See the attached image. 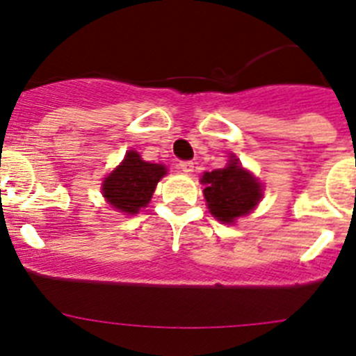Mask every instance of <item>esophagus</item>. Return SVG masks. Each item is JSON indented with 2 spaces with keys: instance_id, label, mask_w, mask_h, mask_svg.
I'll list each match as a JSON object with an SVG mask.
<instances>
[{
  "instance_id": "obj_1",
  "label": "esophagus",
  "mask_w": 356,
  "mask_h": 356,
  "mask_svg": "<svg viewBox=\"0 0 356 356\" xmlns=\"http://www.w3.org/2000/svg\"><path fill=\"white\" fill-rule=\"evenodd\" d=\"M178 169H180L181 172H187V175H191V172L194 171V162H191V160H184V162L178 163Z\"/></svg>"
}]
</instances>
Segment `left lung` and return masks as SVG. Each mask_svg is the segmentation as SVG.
Here are the masks:
<instances>
[{"label":"left lung","instance_id":"8db88e82","mask_svg":"<svg viewBox=\"0 0 356 356\" xmlns=\"http://www.w3.org/2000/svg\"><path fill=\"white\" fill-rule=\"evenodd\" d=\"M201 184L205 185L203 194L210 213L226 225H234L235 219L250 213L262 197L260 181L235 156H229L226 168L205 172Z\"/></svg>","mask_w":356,"mask_h":356}]
</instances>
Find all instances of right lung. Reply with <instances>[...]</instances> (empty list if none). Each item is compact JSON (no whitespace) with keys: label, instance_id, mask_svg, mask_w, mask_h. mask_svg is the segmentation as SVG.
<instances>
[{"label":"right lung","instance_id":"right-lung-1","mask_svg":"<svg viewBox=\"0 0 356 356\" xmlns=\"http://www.w3.org/2000/svg\"><path fill=\"white\" fill-rule=\"evenodd\" d=\"M163 175H168L165 165L146 162L137 151L131 149L103 180V197L114 210L134 216L149 203L156 184Z\"/></svg>","mask_w":356,"mask_h":356}]
</instances>
